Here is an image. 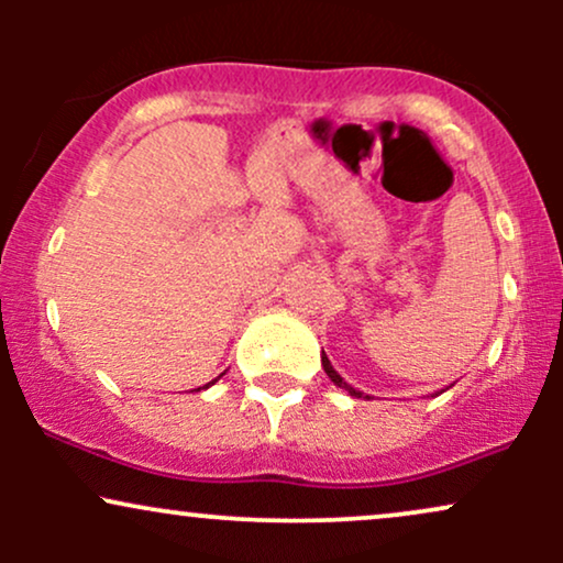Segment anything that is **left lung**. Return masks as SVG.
<instances>
[{"mask_svg":"<svg viewBox=\"0 0 563 563\" xmlns=\"http://www.w3.org/2000/svg\"><path fill=\"white\" fill-rule=\"evenodd\" d=\"M322 367H325L328 378H331V380H333V384H335V386H339V389H346L349 394H352V397H357V399H360V397H363V391L352 389V386H349V384H346V380H344V378H341V376H339V373H335V371H333L331 360H328V357H325V354H322Z\"/></svg>","mask_w":563,"mask_h":563,"instance_id":"1","label":"left lung"}]
</instances>
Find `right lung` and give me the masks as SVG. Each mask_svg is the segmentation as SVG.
Masks as SVG:
<instances>
[{"label": "right lung", "mask_w": 563, "mask_h": 563, "mask_svg": "<svg viewBox=\"0 0 563 563\" xmlns=\"http://www.w3.org/2000/svg\"><path fill=\"white\" fill-rule=\"evenodd\" d=\"M211 384H214V380H211ZM211 384H206V386H211ZM206 386H203V389H206Z\"/></svg>", "instance_id": "right-lung-1"}]
</instances>
